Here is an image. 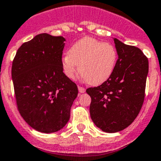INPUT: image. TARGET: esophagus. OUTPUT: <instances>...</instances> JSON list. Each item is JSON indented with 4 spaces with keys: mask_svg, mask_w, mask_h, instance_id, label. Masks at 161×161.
<instances>
[{
    "mask_svg": "<svg viewBox=\"0 0 161 161\" xmlns=\"http://www.w3.org/2000/svg\"><path fill=\"white\" fill-rule=\"evenodd\" d=\"M78 88H79V92H80V93H83V92H85V91H86V89H85L84 87H82V86H79Z\"/></svg>",
    "mask_w": 161,
    "mask_h": 161,
    "instance_id": "obj_1",
    "label": "esophagus"
}]
</instances>
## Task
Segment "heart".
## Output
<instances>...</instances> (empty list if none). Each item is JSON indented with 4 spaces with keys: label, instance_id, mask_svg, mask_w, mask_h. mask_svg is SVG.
<instances>
[{
    "label": "heart",
    "instance_id": "heart-1",
    "mask_svg": "<svg viewBox=\"0 0 161 161\" xmlns=\"http://www.w3.org/2000/svg\"><path fill=\"white\" fill-rule=\"evenodd\" d=\"M117 61L115 47L92 37H84L69 47L61 59L67 77L73 79L79 70L87 83L98 86L109 79Z\"/></svg>",
    "mask_w": 161,
    "mask_h": 161
}]
</instances>
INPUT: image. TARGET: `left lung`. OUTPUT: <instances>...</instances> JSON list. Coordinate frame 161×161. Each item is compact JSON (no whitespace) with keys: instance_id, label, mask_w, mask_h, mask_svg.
<instances>
[{"instance_id":"left-lung-1","label":"left lung","mask_w":161,"mask_h":161,"mask_svg":"<svg viewBox=\"0 0 161 161\" xmlns=\"http://www.w3.org/2000/svg\"><path fill=\"white\" fill-rule=\"evenodd\" d=\"M118 59L106 82L89 87L90 114L95 125L107 133L121 131L139 115L145 97L148 59L139 47L114 38Z\"/></svg>"}]
</instances>
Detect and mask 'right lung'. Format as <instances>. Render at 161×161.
Listing matches in <instances>:
<instances>
[{
  "mask_svg": "<svg viewBox=\"0 0 161 161\" xmlns=\"http://www.w3.org/2000/svg\"><path fill=\"white\" fill-rule=\"evenodd\" d=\"M62 36L47 33L25 42L12 63V79L19 114L33 129L53 133L65 125L78 86L63 73Z\"/></svg>",
  "mask_w": 161,
  "mask_h": 161,
  "instance_id": "right-lung-1",
  "label": "right lung"
}]
</instances>
